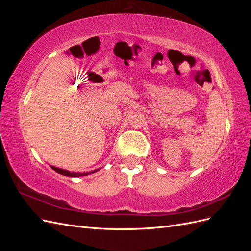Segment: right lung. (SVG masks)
Masks as SVG:
<instances>
[{"label": "right lung", "instance_id": "add662e5", "mask_svg": "<svg viewBox=\"0 0 251 251\" xmlns=\"http://www.w3.org/2000/svg\"><path fill=\"white\" fill-rule=\"evenodd\" d=\"M51 169L54 170L55 172L59 173L64 175V176H68V177H81V176H87V175L89 174H93L97 171H100V169L98 170H94L92 172H87V173H77V172H69V171H66V170H63V169H58V168H55V166H52L51 165Z\"/></svg>", "mask_w": 251, "mask_h": 251}]
</instances>
